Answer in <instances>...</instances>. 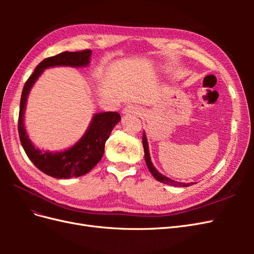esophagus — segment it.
Here are the masks:
<instances>
[{"label": "esophagus", "mask_w": 254, "mask_h": 254, "mask_svg": "<svg viewBox=\"0 0 254 254\" xmlns=\"http://www.w3.org/2000/svg\"><path fill=\"white\" fill-rule=\"evenodd\" d=\"M123 112H124L125 114H141L142 110L137 106L128 105L127 107H125L124 110H123Z\"/></svg>", "instance_id": "34e87169"}]
</instances>
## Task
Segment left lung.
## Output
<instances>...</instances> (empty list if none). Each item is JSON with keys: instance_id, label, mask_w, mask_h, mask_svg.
Returning <instances> with one entry per match:
<instances>
[{"instance_id": "8db88e82", "label": "left lung", "mask_w": 254, "mask_h": 254, "mask_svg": "<svg viewBox=\"0 0 254 254\" xmlns=\"http://www.w3.org/2000/svg\"><path fill=\"white\" fill-rule=\"evenodd\" d=\"M143 147H144V153H145V161H146V164H147V167L149 172L151 173V175L155 177V178L162 182V183H165V184H168V186H174V187H190L193 184L194 182H190V183H182V182H178V181H175V180H172L171 178H168V177H165L164 175L160 174L155 166L152 165V162L150 160V155H149V148H148V143H147V139H146V134L145 132L143 133Z\"/></svg>"}]
</instances>
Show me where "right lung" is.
<instances>
[{
  "label": "right lung",
  "mask_w": 254,
  "mask_h": 254,
  "mask_svg": "<svg viewBox=\"0 0 254 254\" xmlns=\"http://www.w3.org/2000/svg\"><path fill=\"white\" fill-rule=\"evenodd\" d=\"M91 55V50H83L79 52H64L56 56L45 58L36 66L34 73L29 76L22 91L18 121L21 145L38 170L54 178L70 179L73 177L77 178L89 173L101 161L105 151V143L108 140L113 127L121 121V115L118 112L96 113L92 119L86 133L72 147L59 152L42 151L36 148L30 142L23 123L27 96L35 81L45 68L58 65L86 66L90 63Z\"/></svg>",
  "instance_id": "1"
}]
</instances>
